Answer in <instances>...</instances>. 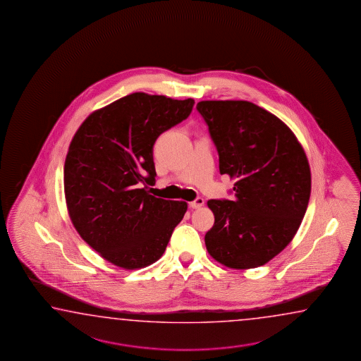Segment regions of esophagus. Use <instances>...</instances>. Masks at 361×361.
Wrapping results in <instances>:
<instances>
[{
	"label": "esophagus",
	"mask_w": 361,
	"mask_h": 361,
	"mask_svg": "<svg viewBox=\"0 0 361 361\" xmlns=\"http://www.w3.org/2000/svg\"><path fill=\"white\" fill-rule=\"evenodd\" d=\"M204 204H205L204 198L198 197L196 198L195 201L190 202V207H191V209H200V207H202V206H204Z\"/></svg>",
	"instance_id": "34e87169"
}]
</instances>
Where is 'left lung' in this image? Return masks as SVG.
I'll return each mask as SVG.
<instances>
[{"instance_id": "left-lung-1", "label": "left lung", "mask_w": 361, "mask_h": 361, "mask_svg": "<svg viewBox=\"0 0 361 361\" xmlns=\"http://www.w3.org/2000/svg\"><path fill=\"white\" fill-rule=\"evenodd\" d=\"M233 200H209L215 221L205 245L232 269L262 267L295 237L309 205L311 173L296 135L276 115L248 101H201Z\"/></svg>"}]
</instances>
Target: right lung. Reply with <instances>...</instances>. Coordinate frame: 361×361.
<instances>
[{"label":"right lung","instance_id":"right-lung-1","mask_svg":"<svg viewBox=\"0 0 361 361\" xmlns=\"http://www.w3.org/2000/svg\"><path fill=\"white\" fill-rule=\"evenodd\" d=\"M195 101L135 92L93 111L65 159V200L79 235L126 270L163 256L187 202L149 195L157 137L188 118Z\"/></svg>","mask_w":361,"mask_h":361}]
</instances>
